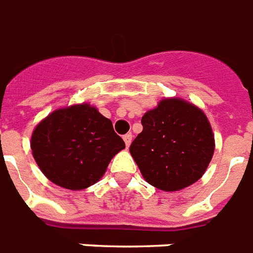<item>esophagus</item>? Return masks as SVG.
Listing matches in <instances>:
<instances>
[{
    "label": "esophagus",
    "mask_w": 253,
    "mask_h": 253,
    "mask_svg": "<svg viewBox=\"0 0 253 253\" xmlns=\"http://www.w3.org/2000/svg\"><path fill=\"white\" fill-rule=\"evenodd\" d=\"M123 140L126 143V147H130L131 141H132V133H126V135L123 136Z\"/></svg>",
    "instance_id": "esophagus-1"
}]
</instances>
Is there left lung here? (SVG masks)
Masks as SVG:
<instances>
[{
    "label": "left lung",
    "mask_w": 253,
    "mask_h": 253,
    "mask_svg": "<svg viewBox=\"0 0 253 253\" xmlns=\"http://www.w3.org/2000/svg\"><path fill=\"white\" fill-rule=\"evenodd\" d=\"M130 153L148 183L183 190L204 175L214 153V133L200 108L179 97L162 98L141 118Z\"/></svg>",
    "instance_id": "1"
}]
</instances>
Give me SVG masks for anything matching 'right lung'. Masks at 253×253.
Masks as SVG:
<instances>
[{
	"instance_id": "right-lung-1",
	"label": "right lung",
	"mask_w": 253,
	"mask_h": 253,
	"mask_svg": "<svg viewBox=\"0 0 253 253\" xmlns=\"http://www.w3.org/2000/svg\"><path fill=\"white\" fill-rule=\"evenodd\" d=\"M125 148L112 121L88 102L57 109L39 122L31 136L32 156L42 174L73 191L97 183Z\"/></svg>"
}]
</instances>
